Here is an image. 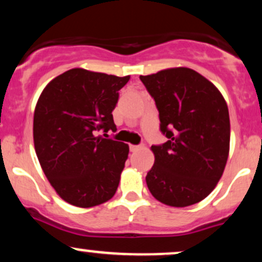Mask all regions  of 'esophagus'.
Segmentation results:
<instances>
[{"mask_svg":"<svg viewBox=\"0 0 262 262\" xmlns=\"http://www.w3.org/2000/svg\"><path fill=\"white\" fill-rule=\"evenodd\" d=\"M139 148H140V145H129V149H130L132 152L137 151V150H139Z\"/></svg>","mask_w":262,"mask_h":262,"instance_id":"obj_1","label":"esophagus"}]
</instances>
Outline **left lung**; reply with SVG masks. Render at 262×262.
I'll return each instance as SVG.
<instances>
[{
  "mask_svg": "<svg viewBox=\"0 0 262 262\" xmlns=\"http://www.w3.org/2000/svg\"><path fill=\"white\" fill-rule=\"evenodd\" d=\"M154 98L166 143L152 145L155 162L146 185L156 200L187 207L206 198L219 181L229 154L228 106L218 89L192 69L140 76Z\"/></svg>",
  "mask_w": 262,
  "mask_h": 262,
  "instance_id": "8db88e82",
  "label": "left lung"
}]
</instances>
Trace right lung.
Here are the masks:
<instances>
[{"label":"right lung","mask_w":262,"mask_h":262,"mask_svg":"<svg viewBox=\"0 0 262 262\" xmlns=\"http://www.w3.org/2000/svg\"><path fill=\"white\" fill-rule=\"evenodd\" d=\"M129 76L71 69L50 81L34 111L38 160L62 200L89 208L116 193L128 158L122 141L96 137L117 130L112 111Z\"/></svg>","instance_id":"obj_1"}]
</instances>
